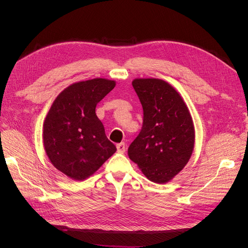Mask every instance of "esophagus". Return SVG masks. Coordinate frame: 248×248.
I'll use <instances>...</instances> for the list:
<instances>
[{
    "label": "esophagus",
    "mask_w": 248,
    "mask_h": 248,
    "mask_svg": "<svg viewBox=\"0 0 248 248\" xmlns=\"http://www.w3.org/2000/svg\"><path fill=\"white\" fill-rule=\"evenodd\" d=\"M116 149H117V152L121 154H124L125 152V145L124 144V142H121V144L116 145Z\"/></svg>",
    "instance_id": "obj_1"
}]
</instances>
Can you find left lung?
<instances>
[{
  "mask_svg": "<svg viewBox=\"0 0 248 248\" xmlns=\"http://www.w3.org/2000/svg\"><path fill=\"white\" fill-rule=\"evenodd\" d=\"M133 86L144 116L139 136L128 147V157L155 183H167L186 166L194 149L191 114L170 84L155 78H139Z\"/></svg>",
  "mask_w": 248,
  "mask_h": 248,
  "instance_id": "obj_1",
  "label": "left lung"
}]
</instances>
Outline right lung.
<instances>
[{
    "label": "right lung",
    "instance_id": "1",
    "mask_svg": "<svg viewBox=\"0 0 248 248\" xmlns=\"http://www.w3.org/2000/svg\"><path fill=\"white\" fill-rule=\"evenodd\" d=\"M114 86L104 78L74 83L56 97L46 116V154L57 170L73 180L93 175L116 151L95 113L96 104Z\"/></svg>",
    "mask_w": 248,
    "mask_h": 248
}]
</instances>
